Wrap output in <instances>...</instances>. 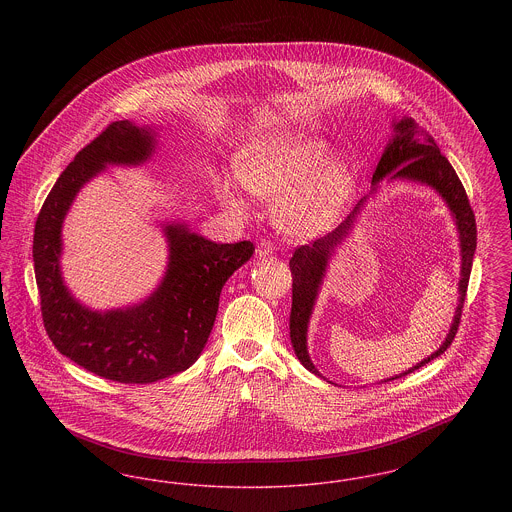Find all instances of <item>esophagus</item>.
Wrapping results in <instances>:
<instances>
[{"label":"esophagus","mask_w":512,"mask_h":512,"mask_svg":"<svg viewBox=\"0 0 512 512\" xmlns=\"http://www.w3.org/2000/svg\"><path fill=\"white\" fill-rule=\"evenodd\" d=\"M255 253H257V257H268V255L274 253V244L270 240H261Z\"/></svg>","instance_id":"esophagus-1"}]
</instances>
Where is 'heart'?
Instances as JSON below:
<instances>
[{
  "label": "heart",
  "instance_id": "obj_1",
  "mask_svg": "<svg viewBox=\"0 0 512 512\" xmlns=\"http://www.w3.org/2000/svg\"><path fill=\"white\" fill-rule=\"evenodd\" d=\"M245 188L263 197H278L280 224L297 236H318L332 230L355 190L353 169L311 132H282L249 144L236 163ZM215 194L220 201L244 211L238 184L219 176Z\"/></svg>",
  "mask_w": 512,
  "mask_h": 512
}]
</instances>
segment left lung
I'll list each match as a JSON object with an SVG mask.
<instances>
[{"label":"left lung","instance_id":"8db88e82","mask_svg":"<svg viewBox=\"0 0 512 512\" xmlns=\"http://www.w3.org/2000/svg\"><path fill=\"white\" fill-rule=\"evenodd\" d=\"M393 132H395L393 140L386 147V151L382 153V159L378 161V167L372 174V184L376 186L382 178L391 174V180L407 178V180L432 186L445 199L447 207L451 209V213L455 217L459 240H461V257H463L461 282H459V305H457L447 338L439 345L438 351H434L430 357H426L418 365L409 368L407 372L395 376V378H401L405 374H411L416 368L434 361L443 351H447L451 341L455 340L461 315H463L464 297H466L468 278H470V270H472V259H474V251H476V219H474V211H472L470 201L464 192L463 182L459 180L457 172L451 167L447 157L441 155L436 140L424 128H420L418 122L407 119V117L399 122H393ZM365 199L359 201L355 211L343 220L334 232L318 238L311 245L297 247L290 259L293 278L290 338H292L293 351H295L297 359L313 374H318V370L311 363L309 353H307L309 318L313 313L318 288L322 284L328 261H330L334 249L347 236V232L355 220V215L359 213ZM395 378H390V380H395Z\"/></svg>","mask_w":512,"mask_h":512}]
</instances>
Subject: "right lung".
Returning <instances> with one entry per match:
<instances>
[{
	"instance_id": "1",
	"label": "right lung",
	"mask_w": 512,
	"mask_h": 512,
	"mask_svg": "<svg viewBox=\"0 0 512 512\" xmlns=\"http://www.w3.org/2000/svg\"><path fill=\"white\" fill-rule=\"evenodd\" d=\"M151 130L111 122L80 149L51 188L34 226V274L42 320L57 351L121 384H151L194 365L213 330L222 286L255 251L251 242L215 244L186 224H167L169 268L144 303L98 313L82 307L61 278V226L78 190L105 165H140Z\"/></svg>"
}]
</instances>
